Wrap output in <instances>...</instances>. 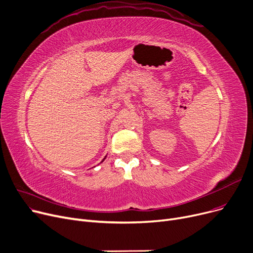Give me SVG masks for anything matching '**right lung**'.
<instances>
[{"label": "right lung", "mask_w": 253, "mask_h": 253, "mask_svg": "<svg viewBox=\"0 0 253 253\" xmlns=\"http://www.w3.org/2000/svg\"><path fill=\"white\" fill-rule=\"evenodd\" d=\"M104 159H105V158H104ZM104 159H103V160H102V161H104ZM102 161H101V162H102Z\"/></svg>", "instance_id": "1"}]
</instances>
